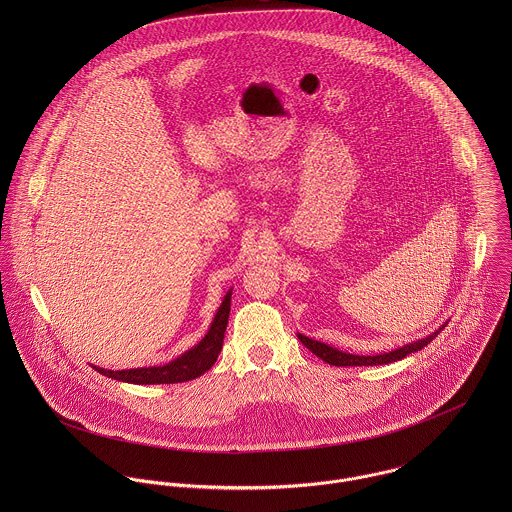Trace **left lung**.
<instances>
[{"mask_svg":"<svg viewBox=\"0 0 512 512\" xmlns=\"http://www.w3.org/2000/svg\"><path fill=\"white\" fill-rule=\"evenodd\" d=\"M445 325H441L438 331H434L432 335H428L426 339H418L414 343H408L404 347H398L394 351H388V353H380V355H353V353H343L339 349H333L321 341H315V339H309L301 333H297V339L313 353L317 355L319 359H323L325 363L335 366H374V365H388V363H394V361H400L404 357H408L410 353H418L420 349H424L428 343H432L436 337H438L439 331L443 329Z\"/></svg>","mask_w":512,"mask_h":512,"instance_id":"left-lung-1","label":"left lung"}]
</instances>
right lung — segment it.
Listing matches in <instances>:
<instances>
[{
  "mask_svg": "<svg viewBox=\"0 0 512 512\" xmlns=\"http://www.w3.org/2000/svg\"><path fill=\"white\" fill-rule=\"evenodd\" d=\"M230 295L232 292L224 295L219 311L207 335L201 339V343L195 345L191 351L183 353L181 357H177L175 361L163 366H146V368H130V370H106L100 366H94V368L108 378L132 382V384H175V382H187L205 374L217 363V357L222 349V339H224L228 313H230Z\"/></svg>",
  "mask_w": 512,
  "mask_h": 512,
  "instance_id": "add662e5",
  "label": "right lung"
}]
</instances>
